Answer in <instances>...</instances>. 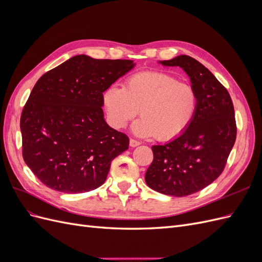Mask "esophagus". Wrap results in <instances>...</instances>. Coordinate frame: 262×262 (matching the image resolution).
<instances>
[{
  "label": "esophagus",
  "instance_id": "1",
  "mask_svg": "<svg viewBox=\"0 0 262 262\" xmlns=\"http://www.w3.org/2000/svg\"><path fill=\"white\" fill-rule=\"evenodd\" d=\"M129 144H130V146L131 147H137V146H139L141 143L139 141H137V140H133V139H131L130 140V142H129Z\"/></svg>",
  "mask_w": 262,
  "mask_h": 262
}]
</instances>
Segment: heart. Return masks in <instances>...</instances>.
I'll return each mask as SVG.
<instances>
[{"label": "heart", "instance_id": "b5f03b06", "mask_svg": "<svg viewBox=\"0 0 262 262\" xmlns=\"http://www.w3.org/2000/svg\"><path fill=\"white\" fill-rule=\"evenodd\" d=\"M109 124L123 129L139 112L132 131L141 138L176 139L192 122L198 95L193 87L169 73L148 71L131 75L123 85H112L102 94Z\"/></svg>", "mask_w": 262, "mask_h": 262}]
</instances>
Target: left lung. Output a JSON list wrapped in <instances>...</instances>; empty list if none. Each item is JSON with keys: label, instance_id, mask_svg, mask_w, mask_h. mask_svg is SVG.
<instances>
[{"label": "left lung", "instance_id": "1", "mask_svg": "<svg viewBox=\"0 0 262 262\" xmlns=\"http://www.w3.org/2000/svg\"><path fill=\"white\" fill-rule=\"evenodd\" d=\"M158 63L185 71L196 92L198 107L181 136L152 146L154 160L145 181L157 192L185 196L209 186L223 171L236 140L234 106L225 87L195 59L182 54Z\"/></svg>", "mask_w": 262, "mask_h": 262}]
</instances>
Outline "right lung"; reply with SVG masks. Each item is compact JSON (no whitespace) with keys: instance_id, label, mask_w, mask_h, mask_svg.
<instances>
[{"instance_id":"right-lung-1","label":"right lung","mask_w":262,"mask_h":262,"mask_svg":"<svg viewBox=\"0 0 262 262\" xmlns=\"http://www.w3.org/2000/svg\"><path fill=\"white\" fill-rule=\"evenodd\" d=\"M132 60L78 54L39 78L23 109V157L42 184L63 193L104 184L129 139L107 124L102 93L131 71Z\"/></svg>"}]
</instances>
